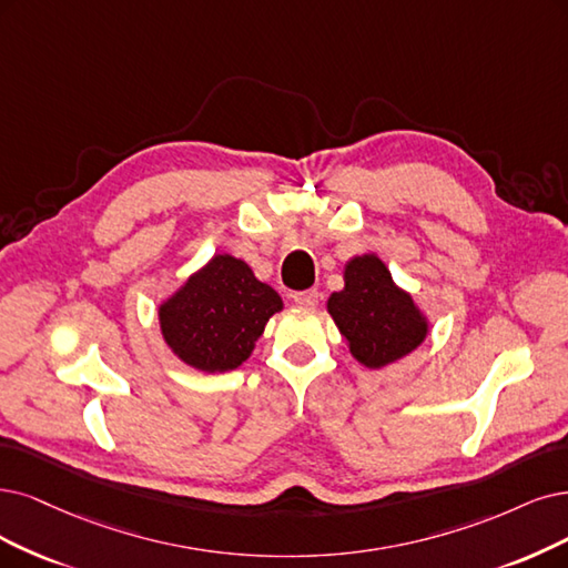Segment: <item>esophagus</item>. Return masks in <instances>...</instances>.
I'll return each mask as SVG.
<instances>
[{"label":"esophagus","instance_id":"1","mask_svg":"<svg viewBox=\"0 0 568 568\" xmlns=\"http://www.w3.org/2000/svg\"><path fill=\"white\" fill-rule=\"evenodd\" d=\"M292 300H295V304L304 306V308H313L318 304V290H304V292H295L292 295Z\"/></svg>","mask_w":568,"mask_h":568}]
</instances>
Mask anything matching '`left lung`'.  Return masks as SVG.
<instances>
[{
  "instance_id": "1",
  "label": "left lung",
  "mask_w": 568,
  "mask_h": 568,
  "mask_svg": "<svg viewBox=\"0 0 568 568\" xmlns=\"http://www.w3.org/2000/svg\"><path fill=\"white\" fill-rule=\"evenodd\" d=\"M327 311L355 361L382 369L405 358L428 337V318L397 287L376 255L353 257L344 266V290L332 292Z\"/></svg>"
}]
</instances>
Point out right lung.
I'll return each instance as SVG.
<instances>
[{
  "label": "right lung",
  "instance_id": "1",
  "mask_svg": "<svg viewBox=\"0 0 568 568\" xmlns=\"http://www.w3.org/2000/svg\"><path fill=\"white\" fill-rule=\"evenodd\" d=\"M283 300L231 255H215L159 306L163 342L178 358L215 374L243 365Z\"/></svg>",
  "mask_w": 568,
  "mask_h": 568
}]
</instances>
